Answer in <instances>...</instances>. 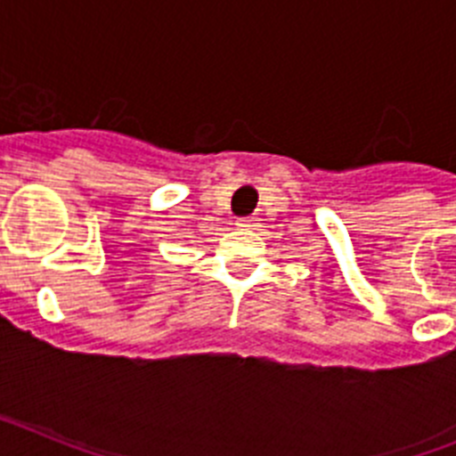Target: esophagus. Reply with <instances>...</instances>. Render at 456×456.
<instances>
[{"mask_svg": "<svg viewBox=\"0 0 456 456\" xmlns=\"http://www.w3.org/2000/svg\"><path fill=\"white\" fill-rule=\"evenodd\" d=\"M253 225H256V219H253V216H241V219H237V228H241V231H248Z\"/></svg>", "mask_w": 456, "mask_h": 456, "instance_id": "obj_1", "label": "esophagus"}]
</instances>
